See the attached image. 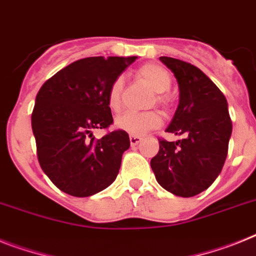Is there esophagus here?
Instances as JSON below:
<instances>
[{
  "label": "esophagus",
  "instance_id": "esophagus-1",
  "mask_svg": "<svg viewBox=\"0 0 256 256\" xmlns=\"http://www.w3.org/2000/svg\"><path fill=\"white\" fill-rule=\"evenodd\" d=\"M140 142H142V136H139V135H130V144L132 146L139 144Z\"/></svg>",
  "mask_w": 256,
  "mask_h": 256
}]
</instances>
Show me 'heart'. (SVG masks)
Segmentation results:
<instances>
[{"instance_id": "heart-1", "label": "heart", "mask_w": 256, "mask_h": 256, "mask_svg": "<svg viewBox=\"0 0 256 256\" xmlns=\"http://www.w3.org/2000/svg\"><path fill=\"white\" fill-rule=\"evenodd\" d=\"M139 78L147 83L156 94V102L162 106L169 104L168 96L165 95L172 86V76L166 68L158 64H146L138 70ZM122 90H124V76H117L109 87L108 105L113 112H118L122 106ZM161 116L158 112H126L116 118L114 124L118 130L126 132L132 135H143L146 132L160 128Z\"/></svg>"}]
</instances>
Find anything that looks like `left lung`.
Listing matches in <instances>:
<instances>
[{"label":"left lung","instance_id":"left-lung-1","mask_svg":"<svg viewBox=\"0 0 256 256\" xmlns=\"http://www.w3.org/2000/svg\"><path fill=\"white\" fill-rule=\"evenodd\" d=\"M160 61L174 74L180 102L165 132L184 135L160 139L151 168L161 188L182 198L207 190L220 174L228 154L232 121L224 94L196 66L172 57Z\"/></svg>","mask_w":256,"mask_h":256}]
</instances>
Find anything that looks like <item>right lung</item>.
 <instances>
[{
	"label": "right lung",
	"mask_w": 256,
	"mask_h": 256,
	"mask_svg": "<svg viewBox=\"0 0 256 256\" xmlns=\"http://www.w3.org/2000/svg\"><path fill=\"white\" fill-rule=\"evenodd\" d=\"M138 57L78 60L45 82L32 112L38 158L44 173L64 192L91 196L113 184L122 154L130 147L126 132L102 139L94 130L113 124L108 91Z\"/></svg>",
	"instance_id": "right-lung-1"
}]
</instances>
